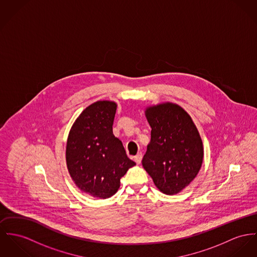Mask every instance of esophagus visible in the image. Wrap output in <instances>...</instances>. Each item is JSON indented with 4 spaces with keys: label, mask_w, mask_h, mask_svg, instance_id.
Masks as SVG:
<instances>
[{
    "label": "esophagus",
    "mask_w": 257,
    "mask_h": 257,
    "mask_svg": "<svg viewBox=\"0 0 257 257\" xmlns=\"http://www.w3.org/2000/svg\"><path fill=\"white\" fill-rule=\"evenodd\" d=\"M142 158H143L142 153H139L137 156H135V157H134V160L136 161V163H137V164H140V163H141V161H142Z\"/></svg>",
    "instance_id": "34e87169"
}]
</instances>
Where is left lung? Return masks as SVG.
<instances>
[{"mask_svg":"<svg viewBox=\"0 0 257 257\" xmlns=\"http://www.w3.org/2000/svg\"><path fill=\"white\" fill-rule=\"evenodd\" d=\"M151 141L142 165L158 190L179 194L197 177L203 160V146L190 114L177 103L161 102L146 107Z\"/></svg>","mask_w":257,"mask_h":257,"instance_id":"1","label":"left lung"}]
</instances>
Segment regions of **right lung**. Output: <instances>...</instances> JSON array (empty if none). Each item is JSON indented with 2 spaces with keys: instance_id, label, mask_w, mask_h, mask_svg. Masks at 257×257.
Listing matches in <instances>:
<instances>
[{
  "instance_id": "right-lung-1",
  "label": "right lung",
  "mask_w": 257,
  "mask_h": 257,
  "mask_svg": "<svg viewBox=\"0 0 257 257\" xmlns=\"http://www.w3.org/2000/svg\"><path fill=\"white\" fill-rule=\"evenodd\" d=\"M117 103L98 100L74 121L66 143L69 175L83 193L96 198L112 197L120 179L136 163L127 157L122 142L113 135Z\"/></svg>"
}]
</instances>
